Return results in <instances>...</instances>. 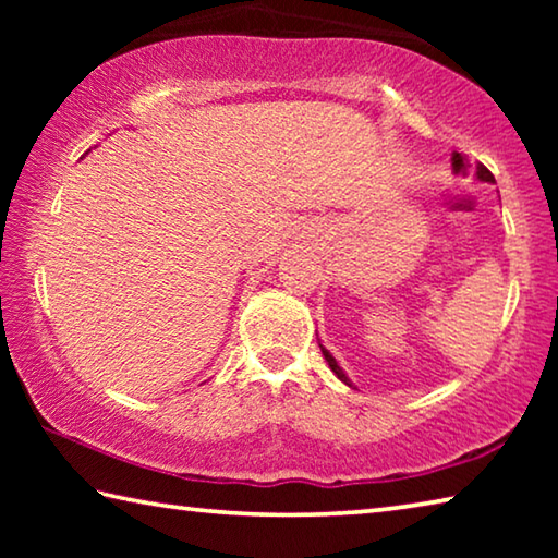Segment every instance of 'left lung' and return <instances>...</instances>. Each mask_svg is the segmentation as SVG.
<instances>
[{"label": "left lung", "instance_id": "left-lung-1", "mask_svg": "<svg viewBox=\"0 0 558 558\" xmlns=\"http://www.w3.org/2000/svg\"><path fill=\"white\" fill-rule=\"evenodd\" d=\"M470 169H472V165H470V159H468L465 155H460V153H452V172L465 177V174L470 172ZM475 177L480 179V182L495 184V177H493V172H489V169H487L485 165H480V162L475 165ZM319 349H323V356L327 359L329 369H332V372H335V376H337V379H339V381H344V384L349 386V389H356V386H354L352 381H349V376H347V374L342 372V366H339V364H337V359H335L332 354H329V349H325L323 344H319Z\"/></svg>", "mask_w": 558, "mask_h": 558}]
</instances>
